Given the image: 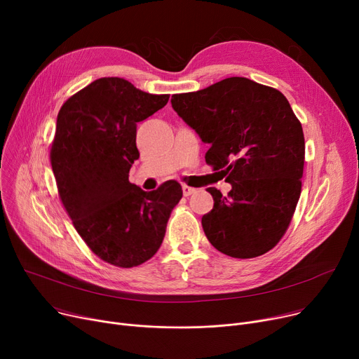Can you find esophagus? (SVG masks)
I'll return each instance as SVG.
<instances>
[{
    "mask_svg": "<svg viewBox=\"0 0 359 359\" xmlns=\"http://www.w3.org/2000/svg\"><path fill=\"white\" fill-rule=\"evenodd\" d=\"M182 191H183V195H184V196H191V195H194V194L196 192L195 187L186 186V184H183V186H182Z\"/></svg>",
    "mask_w": 359,
    "mask_h": 359,
    "instance_id": "34e87169",
    "label": "esophagus"
}]
</instances>
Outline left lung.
I'll return each mask as SVG.
<instances>
[{
  "mask_svg": "<svg viewBox=\"0 0 359 359\" xmlns=\"http://www.w3.org/2000/svg\"><path fill=\"white\" fill-rule=\"evenodd\" d=\"M172 107L210 144L205 161L231 184L229 196L208 187L214 208L202 227L221 253L250 259L285 234L301 194L304 134L276 88L230 77L195 93L173 94Z\"/></svg>",
  "mask_w": 359,
  "mask_h": 359,
  "instance_id": "left-lung-1",
  "label": "left lung"
}]
</instances>
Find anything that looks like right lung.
Masks as SVG:
<instances>
[{
  "mask_svg": "<svg viewBox=\"0 0 359 359\" xmlns=\"http://www.w3.org/2000/svg\"><path fill=\"white\" fill-rule=\"evenodd\" d=\"M168 97L103 77L75 93L58 113L50 164L60 198L87 246L110 265L134 268L153 257L182 199L176 180L151 192L129 182L140 158L137 123Z\"/></svg>",
  "mask_w": 359,
  "mask_h": 359,
  "instance_id": "obj_1",
  "label": "right lung"
}]
</instances>
